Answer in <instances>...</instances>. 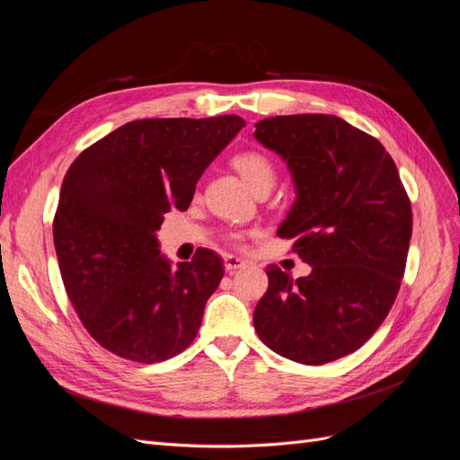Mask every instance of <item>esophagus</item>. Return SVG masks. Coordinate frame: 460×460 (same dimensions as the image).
<instances>
[{
	"label": "esophagus",
	"instance_id": "esophagus-1",
	"mask_svg": "<svg viewBox=\"0 0 460 460\" xmlns=\"http://www.w3.org/2000/svg\"><path fill=\"white\" fill-rule=\"evenodd\" d=\"M245 267H247V261H243L240 257H235V255H226L225 257V269H226L228 274H235Z\"/></svg>",
	"mask_w": 460,
	"mask_h": 460
}]
</instances>
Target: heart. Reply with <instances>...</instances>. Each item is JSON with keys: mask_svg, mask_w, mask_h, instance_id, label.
Returning a JSON list of instances; mask_svg holds the SVG:
<instances>
[{"mask_svg": "<svg viewBox=\"0 0 460 460\" xmlns=\"http://www.w3.org/2000/svg\"><path fill=\"white\" fill-rule=\"evenodd\" d=\"M234 171L238 172L243 182L253 191L270 190L276 180V164L274 161L259 149H245L232 157Z\"/></svg>", "mask_w": 460, "mask_h": 460, "instance_id": "b5f03b06", "label": "heart"}]
</instances>
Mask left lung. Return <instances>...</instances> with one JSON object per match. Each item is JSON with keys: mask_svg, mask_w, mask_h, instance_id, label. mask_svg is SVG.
<instances>
[{"mask_svg": "<svg viewBox=\"0 0 460 460\" xmlns=\"http://www.w3.org/2000/svg\"><path fill=\"white\" fill-rule=\"evenodd\" d=\"M255 128L288 161L297 188L278 235L313 267L297 280L269 267L257 336L296 363H332L365 345L392 309L412 234L411 199L384 146L340 117H270Z\"/></svg>", "mask_w": 460, "mask_h": 460, "instance_id": "obj_1", "label": "left lung"}]
</instances>
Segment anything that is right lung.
Returning a JSON list of instances; mask_svg holds the SVG:
<instances>
[{"label":"right lung","instance_id":"right-lung-1","mask_svg":"<svg viewBox=\"0 0 460 460\" xmlns=\"http://www.w3.org/2000/svg\"><path fill=\"white\" fill-rule=\"evenodd\" d=\"M245 127L238 115L142 119L86 147L66 171L53 242L73 307L103 349L153 365L198 336L225 267L211 249L171 267L155 232Z\"/></svg>","mask_w":460,"mask_h":460}]
</instances>
